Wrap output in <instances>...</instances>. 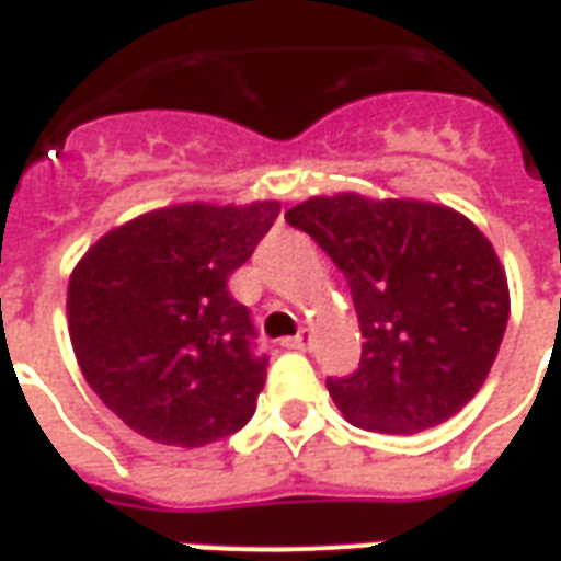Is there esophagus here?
I'll return each mask as SVG.
<instances>
[{"mask_svg":"<svg viewBox=\"0 0 561 561\" xmlns=\"http://www.w3.org/2000/svg\"><path fill=\"white\" fill-rule=\"evenodd\" d=\"M285 345H288V348H297V352H306V348L312 345V330L304 328L297 336H291V340L285 342Z\"/></svg>","mask_w":561,"mask_h":561,"instance_id":"34e87169","label":"esophagus"}]
</instances>
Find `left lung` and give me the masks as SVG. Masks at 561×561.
Wrapping results in <instances>:
<instances>
[{
	"label": "left lung",
	"instance_id": "1",
	"mask_svg": "<svg viewBox=\"0 0 561 561\" xmlns=\"http://www.w3.org/2000/svg\"><path fill=\"white\" fill-rule=\"evenodd\" d=\"M345 273L360 321L357 373L328 378L345 421L373 433L430 430L490 376L511 294L478 225L417 197L316 195L285 213Z\"/></svg>",
	"mask_w": 561,
	"mask_h": 561
}]
</instances>
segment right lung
<instances>
[{
    "label": "right lung",
    "mask_w": 561,
    "mask_h": 561,
    "mask_svg": "<svg viewBox=\"0 0 561 561\" xmlns=\"http://www.w3.org/2000/svg\"><path fill=\"white\" fill-rule=\"evenodd\" d=\"M279 216V201L149 209L99 237L68 279L80 373L149 442L204 447L243 430L267 378L249 309L228 279Z\"/></svg>",
    "instance_id": "1"
}]
</instances>
